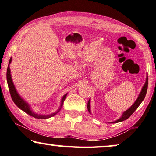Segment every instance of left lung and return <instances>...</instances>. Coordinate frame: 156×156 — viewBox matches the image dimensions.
<instances>
[{"instance_id":"left-lung-1","label":"left lung","mask_w":156,"mask_h":156,"mask_svg":"<svg viewBox=\"0 0 156 156\" xmlns=\"http://www.w3.org/2000/svg\"><path fill=\"white\" fill-rule=\"evenodd\" d=\"M148 79L147 77L146 78L145 84H144L143 88H142L141 93H140L138 98L136 99V101H135V103L132 106H131V108H129L127 111H125V112H124L120 118L118 119L116 121L113 122H112V123H117V122H119L125 120V119H128L129 117L133 113H134V112L137 109V108L139 107V105L141 104L142 101H144V98H145L146 92H147V89H148ZM87 108H88V110H89V112H91V111H90V101H89V102H88V104H87Z\"/></svg>"}]
</instances>
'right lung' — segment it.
Masks as SVG:
<instances>
[{"label": "right lung", "instance_id": "right-lung-1", "mask_svg": "<svg viewBox=\"0 0 156 156\" xmlns=\"http://www.w3.org/2000/svg\"><path fill=\"white\" fill-rule=\"evenodd\" d=\"M11 60H12V58H10V59L8 69H7V82H8L9 91H10L11 98H12L13 102H14L15 104L17 105L18 108H20V109L25 112L26 113H27V114L29 115L32 116V117H35V118H37V119H47V118H49V117H53V116L57 114L58 112L60 111V110L61 109V108L62 107L63 102H64L65 97H66L67 94L65 95V96H63V98L62 99V103H61V106H60V108L58 110L57 112H55V113H53V114L49 115H46V116L40 115L35 114L34 112H33L32 111H31V110L30 109V108H29V105L24 100H22L21 97L19 96V94H18L17 92L16 91V89H15V88L14 87V84H13V83H12V78H11L10 69V66H9V65H10V63L11 62Z\"/></svg>", "mask_w": 156, "mask_h": 156}]
</instances>
